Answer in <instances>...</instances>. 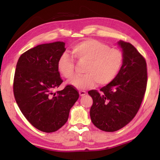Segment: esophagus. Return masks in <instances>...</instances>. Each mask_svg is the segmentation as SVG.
<instances>
[{
  "mask_svg": "<svg viewBox=\"0 0 160 160\" xmlns=\"http://www.w3.org/2000/svg\"><path fill=\"white\" fill-rule=\"evenodd\" d=\"M87 92L86 91H84V90H80L79 91V95L80 96H84L85 95H86Z\"/></svg>",
  "mask_w": 160,
  "mask_h": 160,
  "instance_id": "34e87169",
  "label": "esophagus"
}]
</instances>
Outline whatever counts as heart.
I'll return each instance as SVG.
<instances>
[{
	"mask_svg": "<svg viewBox=\"0 0 160 160\" xmlns=\"http://www.w3.org/2000/svg\"><path fill=\"white\" fill-rule=\"evenodd\" d=\"M72 54L78 62L86 63L84 75L76 76L68 82L77 89L89 88L95 82L98 85L109 84L117 77L123 64V55L119 49L94 39L76 43L72 47ZM58 70L67 79L73 77L75 64L68 54H62L59 58Z\"/></svg>",
	"mask_w": 160,
	"mask_h": 160,
	"instance_id": "1",
	"label": "heart"
}]
</instances>
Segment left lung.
<instances>
[{
  "label": "left lung",
  "instance_id": "8db88e82",
  "mask_svg": "<svg viewBox=\"0 0 160 160\" xmlns=\"http://www.w3.org/2000/svg\"><path fill=\"white\" fill-rule=\"evenodd\" d=\"M123 64L117 77L98 92L88 94L93 100L90 117L94 125L106 132L124 128L137 114L147 85L145 58L131 43L119 41Z\"/></svg>",
  "mask_w": 160,
  "mask_h": 160
}]
</instances>
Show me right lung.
<instances>
[{"instance_id":"1","label":"right lung","mask_w":160,"mask_h":160,"mask_svg":"<svg viewBox=\"0 0 160 160\" xmlns=\"http://www.w3.org/2000/svg\"><path fill=\"white\" fill-rule=\"evenodd\" d=\"M65 51L62 41L38 45L24 52L17 63L15 100L28 121L42 132H53L62 128L79 97L72 85L54 92L63 82L58 62Z\"/></svg>"}]
</instances>
